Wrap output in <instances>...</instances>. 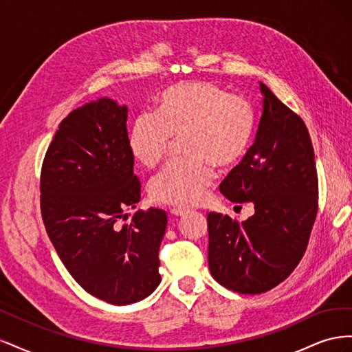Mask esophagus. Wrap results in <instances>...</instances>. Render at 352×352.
Returning a JSON list of instances; mask_svg holds the SVG:
<instances>
[{
	"label": "esophagus",
	"mask_w": 352,
	"mask_h": 352,
	"mask_svg": "<svg viewBox=\"0 0 352 352\" xmlns=\"http://www.w3.org/2000/svg\"><path fill=\"white\" fill-rule=\"evenodd\" d=\"M170 212H172L173 216H185L189 212L188 208H182V207H176V208H172L170 210Z\"/></svg>",
	"instance_id": "obj_1"
}]
</instances>
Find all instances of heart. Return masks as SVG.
<instances>
[{"instance_id":"obj_1","label":"heart","mask_w":352,"mask_h":352,"mask_svg":"<svg viewBox=\"0 0 352 352\" xmlns=\"http://www.w3.org/2000/svg\"><path fill=\"white\" fill-rule=\"evenodd\" d=\"M251 104L207 80L180 82L158 95L153 114L133 120L127 146L146 168L163 162L173 140L188 158L172 162L151 179L148 192L162 204L195 206L214 182V170L236 166L251 145Z\"/></svg>"}]
</instances>
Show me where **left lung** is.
Returning a JSON list of instances; mask_svg holds the SVG:
<instances>
[{
  "instance_id": "left-lung-1",
  "label": "left lung",
  "mask_w": 352,
  "mask_h": 352,
  "mask_svg": "<svg viewBox=\"0 0 352 352\" xmlns=\"http://www.w3.org/2000/svg\"><path fill=\"white\" fill-rule=\"evenodd\" d=\"M263 113L252 146L220 184L232 202H252L238 223L208 212V267L228 289H273L301 261L317 214L318 182L307 126L260 82Z\"/></svg>"
}]
</instances>
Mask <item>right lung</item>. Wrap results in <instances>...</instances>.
Returning <instances> with one entry per match:
<instances>
[{
    "label": "right lung",
    "mask_w": 352,
    "mask_h": 352,
    "mask_svg": "<svg viewBox=\"0 0 352 352\" xmlns=\"http://www.w3.org/2000/svg\"><path fill=\"white\" fill-rule=\"evenodd\" d=\"M127 107L107 97L58 126L41 173V211L65 267L88 294L113 305L151 295L162 282L158 251L166 211L138 210L140 179L127 146Z\"/></svg>",
    "instance_id": "1"
}]
</instances>
